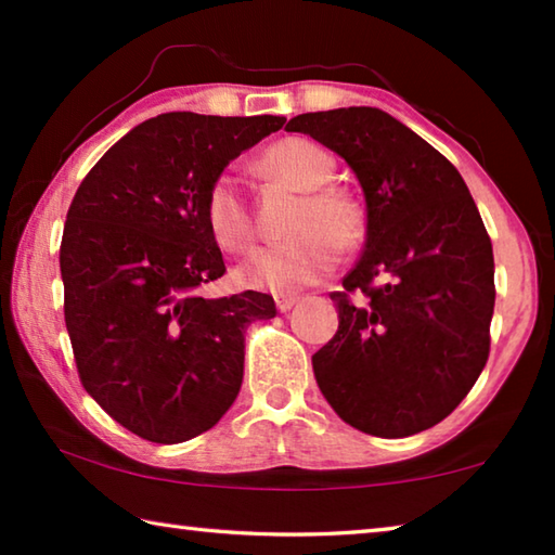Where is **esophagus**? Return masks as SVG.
<instances>
[{
	"label": "esophagus",
	"mask_w": 555,
	"mask_h": 555,
	"mask_svg": "<svg viewBox=\"0 0 555 555\" xmlns=\"http://www.w3.org/2000/svg\"><path fill=\"white\" fill-rule=\"evenodd\" d=\"M298 304V296H288V294H279L276 296V308L281 313H286V311H291V308H294Z\"/></svg>",
	"instance_id": "34e87169"
}]
</instances>
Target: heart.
Returning a JSON list of instances; mask_svg holds the SVG:
<instances>
[{"label":"heart","instance_id":"obj_1","mask_svg":"<svg viewBox=\"0 0 555 555\" xmlns=\"http://www.w3.org/2000/svg\"><path fill=\"white\" fill-rule=\"evenodd\" d=\"M259 166L267 176L304 193V198L288 224L294 237L259 249L255 257L242 261L234 276L242 286L274 294L311 286L335 269L337 249H354L362 242V205L343 188L327 185L335 173V158L311 139H279L261 154ZM203 215L222 249L244 251L255 242V220L234 173L222 171L212 178Z\"/></svg>","mask_w":555,"mask_h":555}]
</instances>
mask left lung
Returning a JSON list of instances; mask_svg holds the SVG:
<instances>
[{"mask_svg": "<svg viewBox=\"0 0 555 555\" xmlns=\"http://www.w3.org/2000/svg\"><path fill=\"white\" fill-rule=\"evenodd\" d=\"M286 131L343 156L367 203L362 257L331 294L340 325L313 354L318 387L362 434H421L453 413L490 354V234L457 168L387 112H308Z\"/></svg>", "mask_w": 555, "mask_h": 555, "instance_id": "1", "label": "left lung"}]
</instances>
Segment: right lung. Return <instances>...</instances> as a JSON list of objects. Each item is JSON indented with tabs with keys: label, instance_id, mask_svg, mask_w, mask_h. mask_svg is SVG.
<instances>
[{
	"label": "right lung",
	"instance_id": "right-lung-1",
	"mask_svg": "<svg viewBox=\"0 0 555 555\" xmlns=\"http://www.w3.org/2000/svg\"><path fill=\"white\" fill-rule=\"evenodd\" d=\"M284 117L166 112L90 168L61 242L63 311L86 391L152 443L205 434L237 399L244 327L274 318L259 291L203 298L224 274L203 203L232 158Z\"/></svg>",
	"mask_w": 555,
	"mask_h": 555
}]
</instances>
